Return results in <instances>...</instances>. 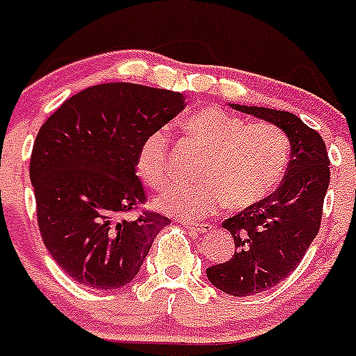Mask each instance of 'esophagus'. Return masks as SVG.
Segmentation results:
<instances>
[{"instance_id": "34e87169", "label": "esophagus", "mask_w": 356, "mask_h": 356, "mask_svg": "<svg viewBox=\"0 0 356 356\" xmlns=\"http://www.w3.org/2000/svg\"><path fill=\"white\" fill-rule=\"evenodd\" d=\"M184 227L188 229V231L195 232V234H204V232L211 231L210 224H189V222H184Z\"/></svg>"}]
</instances>
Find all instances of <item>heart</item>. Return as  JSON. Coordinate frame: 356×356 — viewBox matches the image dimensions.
I'll return each mask as SVG.
<instances>
[{"mask_svg":"<svg viewBox=\"0 0 356 356\" xmlns=\"http://www.w3.org/2000/svg\"><path fill=\"white\" fill-rule=\"evenodd\" d=\"M186 134L207 149L200 181L174 184L156 198V208L184 220L213 213L229 203L234 210L253 207L279 186L289 161V139L268 122H248L220 106H204L182 124ZM170 132L158 129L143 141L138 167L143 182L160 188L167 181Z\"/></svg>","mask_w":356,"mask_h":356,"instance_id":"obj_1","label":"heart"}]
</instances>
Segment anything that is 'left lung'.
Returning a JSON list of instances; mask_svg holds the SVG:
<instances>
[{
    "label": "left lung",
    "instance_id": "8db88e82",
    "mask_svg": "<svg viewBox=\"0 0 356 356\" xmlns=\"http://www.w3.org/2000/svg\"><path fill=\"white\" fill-rule=\"evenodd\" d=\"M232 108L277 125L288 136V170L274 195L222 222L234 238L236 251L225 264L207 268L211 284L231 296L270 289L300 265L317 236L329 186L324 139L289 111L260 106Z\"/></svg>",
    "mask_w": 356,
    "mask_h": 356
}]
</instances>
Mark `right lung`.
Masks as SVG:
<instances>
[{"instance_id":"1","label":"right lung","mask_w":356,"mask_h":356,"mask_svg":"<svg viewBox=\"0 0 356 356\" xmlns=\"http://www.w3.org/2000/svg\"><path fill=\"white\" fill-rule=\"evenodd\" d=\"M184 96L108 82L68 98L39 129L31 182L41 238L75 282L117 289L138 275L170 218L145 210L136 175L143 141L184 110Z\"/></svg>"}]
</instances>
